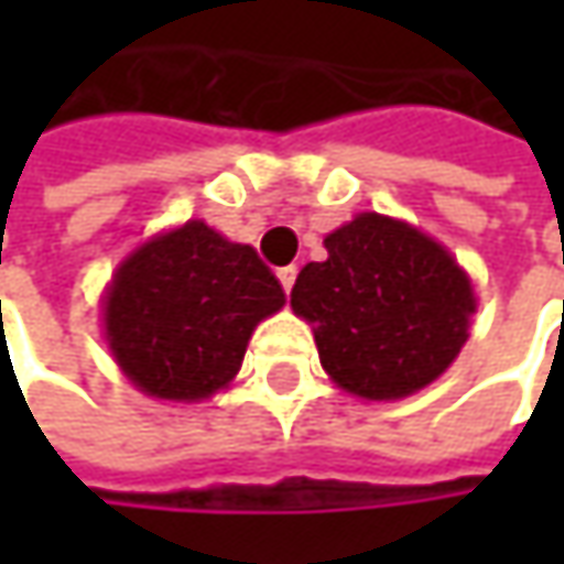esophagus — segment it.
<instances>
[{
	"mask_svg": "<svg viewBox=\"0 0 564 564\" xmlns=\"http://www.w3.org/2000/svg\"><path fill=\"white\" fill-rule=\"evenodd\" d=\"M275 275H279V282H282V289H285V292H292L294 275H297V267H282V270L275 272Z\"/></svg>",
	"mask_w": 564,
	"mask_h": 564,
	"instance_id": "1",
	"label": "esophagus"
}]
</instances>
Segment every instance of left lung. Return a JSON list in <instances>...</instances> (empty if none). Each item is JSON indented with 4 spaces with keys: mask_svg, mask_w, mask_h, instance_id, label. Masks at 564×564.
Masks as SVG:
<instances>
[{
    "mask_svg": "<svg viewBox=\"0 0 564 564\" xmlns=\"http://www.w3.org/2000/svg\"><path fill=\"white\" fill-rule=\"evenodd\" d=\"M323 245L329 257L297 272L292 307L314 326L333 382L358 399L389 401L443 377L477 311L455 257L379 213H360Z\"/></svg>",
    "mask_w": 564,
    "mask_h": 564,
    "instance_id": "1",
    "label": "left lung"
}]
</instances>
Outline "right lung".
I'll use <instances>...</instances> for the list:
<instances>
[{"label": "right lung", "instance_id": "right-lung-1", "mask_svg": "<svg viewBox=\"0 0 564 564\" xmlns=\"http://www.w3.org/2000/svg\"><path fill=\"white\" fill-rule=\"evenodd\" d=\"M285 292L250 245L191 219L121 260L106 289L109 351L141 392L200 401L235 379L260 319Z\"/></svg>", "mask_w": 564, "mask_h": 564}]
</instances>
